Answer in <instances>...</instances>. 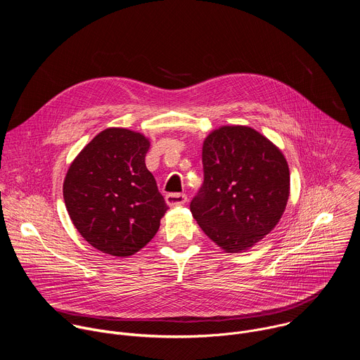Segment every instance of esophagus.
Wrapping results in <instances>:
<instances>
[{
    "mask_svg": "<svg viewBox=\"0 0 360 360\" xmlns=\"http://www.w3.org/2000/svg\"><path fill=\"white\" fill-rule=\"evenodd\" d=\"M165 202L168 207H178V205H184L186 202L185 193H168L165 196Z\"/></svg>",
    "mask_w": 360,
    "mask_h": 360,
    "instance_id": "obj_1",
    "label": "esophagus"
}]
</instances>
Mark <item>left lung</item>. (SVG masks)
I'll list each match as a JSON object with an SVG mask.
<instances>
[{
    "label": "left lung",
    "mask_w": 360,
    "mask_h": 360,
    "mask_svg": "<svg viewBox=\"0 0 360 360\" xmlns=\"http://www.w3.org/2000/svg\"><path fill=\"white\" fill-rule=\"evenodd\" d=\"M203 184L191 202L200 229L228 253L262 240L282 218L290 175L282 150L246 125H224L202 145Z\"/></svg>",
    "instance_id": "8db88e82"
}]
</instances>
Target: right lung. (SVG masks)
Masks as SVG:
<instances>
[{"label":"right lung","instance_id":"1","mask_svg":"<svg viewBox=\"0 0 360 360\" xmlns=\"http://www.w3.org/2000/svg\"><path fill=\"white\" fill-rule=\"evenodd\" d=\"M149 139L107 128L84 146L64 179L68 215L95 249L127 258L160 229L168 207L145 165Z\"/></svg>","mask_w":360,"mask_h":360}]
</instances>
